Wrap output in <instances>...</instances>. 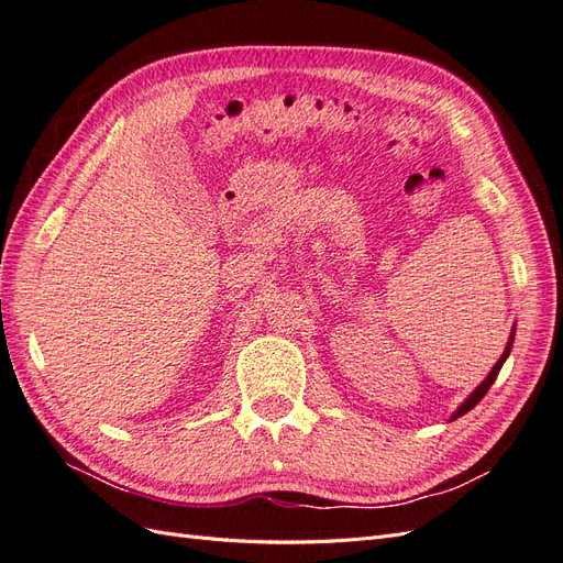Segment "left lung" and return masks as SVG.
I'll list each match as a JSON object with an SVG mask.
<instances>
[{"label":"left lung","mask_w":563,"mask_h":563,"mask_svg":"<svg viewBox=\"0 0 563 563\" xmlns=\"http://www.w3.org/2000/svg\"><path fill=\"white\" fill-rule=\"evenodd\" d=\"M515 333H517V327H512V333H509V340H507V347H505V352L500 354V360L496 362V366H493L490 368V373H488V376H486V380H482V385L479 387H476L474 391H472V395L463 401V404H460L457 408H455V413L451 416V420H455V418H460V416H465L467 411H472V408L476 406V404H479L482 399H484V395H486V391L490 389V385L493 383H496V378H498V373H500V368H503V364H505V360H507V356H509V352H512V343H515Z\"/></svg>","instance_id":"8db88e82"}]
</instances>
